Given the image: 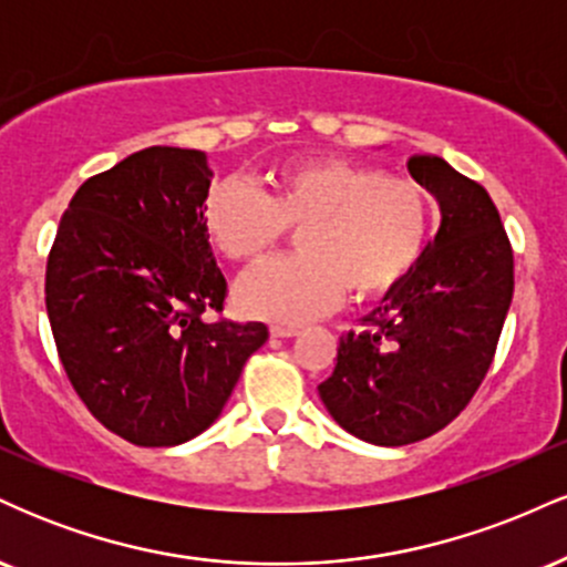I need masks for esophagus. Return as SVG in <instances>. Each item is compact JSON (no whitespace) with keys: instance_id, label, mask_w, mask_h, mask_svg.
I'll return each instance as SVG.
<instances>
[{"instance_id":"obj_1","label":"esophagus","mask_w":567,"mask_h":567,"mask_svg":"<svg viewBox=\"0 0 567 567\" xmlns=\"http://www.w3.org/2000/svg\"><path fill=\"white\" fill-rule=\"evenodd\" d=\"M269 333L275 336V338H292V336L301 333V330H298V328H290V324H271Z\"/></svg>"}]
</instances>
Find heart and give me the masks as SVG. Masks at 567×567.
Masks as SVG:
<instances>
[{"label":"heart","instance_id":"b5f03b06","mask_svg":"<svg viewBox=\"0 0 567 567\" xmlns=\"http://www.w3.org/2000/svg\"><path fill=\"white\" fill-rule=\"evenodd\" d=\"M269 194L226 178L207 192L202 224L229 261L252 264L298 229V256L275 258L239 279L245 315L298 324L328 315L343 296L370 301L400 288L432 234L426 188L405 175L338 157L279 167Z\"/></svg>","mask_w":567,"mask_h":567}]
</instances>
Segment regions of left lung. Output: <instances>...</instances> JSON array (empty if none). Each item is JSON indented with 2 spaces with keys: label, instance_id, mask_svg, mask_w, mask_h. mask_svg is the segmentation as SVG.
<instances>
[{
  "label": "left lung",
  "instance_id": "left-lung-1",
  "mask_svg": "<svg viewBox=\"0 0 567 567\" xmlns=\"http://www.w3.org/2000/svg\"><path fill=\"white\" fill-rule=\"evenodd\" d=\"M408 171L440 202L442 224L400 288L341 338L320 383L330 415L373 445L437 434L477 394L509 311L514 256L491 194L442 157Z\"/></svg>",
  "mask_w": 567,
  "mask_h": 567
}]
</instances>
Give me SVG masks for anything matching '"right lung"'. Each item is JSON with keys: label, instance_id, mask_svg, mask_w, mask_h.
I'll use <instances>...</instances> for the list:
<instances>
[{"label": "right lung", "instance_id": "1", "mask_svg": "<svg viewBox=\"0 0 567 567\" xmlns=\"http://www.w3.org/2000/svg\"><path fill=\"white\" fill-rule=\"evenodd\" d=\"M205 152L148 146L76 188L48 256L44 303L71 386L109 432L171 447L205 432L264 322H205L229 296L202 224Z\"/></svg>", "mask_w": 567, "mask_h": 567}]
</instances>
